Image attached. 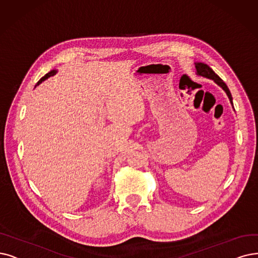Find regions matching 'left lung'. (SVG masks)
<instances>
[{
    "label": "left lung",
    "mask_w": 258,
    "mask_h": 258,
    "mask_svg": "<svg viewBox=\"0 0 258 258\" xmlns=\"http://www.w3.org/2000/svg\"><path fill=\"white\" fill-rule=\"evenodd\" d=\"M195 67H196V75L214 80L215 84L218 85L225 92L226 95H228V97L230 99V102L233 106V98H232V94H231V92H230L228 86H226L224 84V81L217 74L215 73V72L211 69V67H209L207 63H204V62H199V61H198V62H195Z\"/></svg>",
    "instance_id": "1"
}]
</instances>
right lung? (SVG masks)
<instances>
[{"label": "right lung", "instance_id": "right-lung-1", "mask_svg": "<svg viewBox=\"0 0 258 258\" xmlns=\"http://www.w3.org/2000/svg\"><path fill=\"white\" fill-rule=\"evenodd\" d=\"M57 72H58L57 70H51V71H49L47 74H45L42 78H41V79L37 82V85L35 86V88H36V87H38L40 84H42V82H43L44 80H46V79H47V78H49L50 76H54V75H56V74H57Z\"/></svg>", "mask_w": 258, "mask_h": 258}]
</instances>
